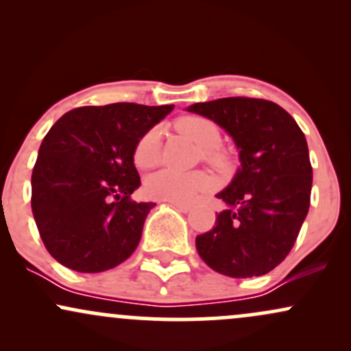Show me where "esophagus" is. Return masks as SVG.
I'll return each instance as SVG.
<instances>
[{
	"label": "esophagus",
	"instance_id": "esophagus-1",
	"mask_svg": "<svg viewBox=\"0 0 351 351\" xmlns=\"http://www.w3.org/2000/svg\"><path fill=\"white\" fill-rule=\"evenodd\" d=\"M170 203L173 204V206L178 208L180 211H183V213H188L189 209H191V204H188V203H178V201H170Z\"/></svg>",
	"mask_w": 351,
	"mask_h": 351
}]
</instances>
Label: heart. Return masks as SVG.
I'll return each mask as SVG.
<instances>
[{"instance_id":"heart-1","label":"heart","mask_w":351,"mask_h":351,"mask_svg":"<svg viewBox=\"0 0 351 351\" xmlns=\"http://www.w3.org/2000/svg\"><path fill=\"white\" fill-rule=\"evenodd\" d=\"M180 134L191 138L201 148V158L216 170H226L231 165V155L219 147V127L206 117L188 115L176 122ZM162 153V132L153 127L140 136L134 150V162L138 168H152L160 162ZM211 180L203 171L160 170L153 173L145 183L147 195L155 199L186 203L199 191H206Z\"/></svg>"}]
</instances>
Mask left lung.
I'll return each instance as SVG.
<instances>
[{"label": "left lung", "mask_w": 351, "mask_h": 351, "mask_svg": "<svg viewBox=\"0 0 351 351\" xmlns=\"http://www.w3.org/2000/svg\"><path fill=\"white\" fill-rule=\"evenodd\" d=\"M188 112L223 127L239 150L241 167L217 198L228 209L196 236L201 259L228 277L264 276L287 257L310 206L312 165L304 132L271 100L226 97Z\"/></svg>", "instance_id": "8db88e82"}]
</instances>
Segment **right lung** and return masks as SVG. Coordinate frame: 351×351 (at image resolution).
Wrapping results in <instances>:
<instances>
[{
    "label": "right lung",
    "mask_w": 351,
    "mask_h": 351,
    "mask_svg": "<svg viewBox=\"0 0 351 351\" xmlns=\"http://www.w3.org/2000/svg\"><path fill=\"white\" fill-rule=\"evenodd\" d=\"M171 110L119 102L74 108L52 125L33 168L31 208L58 263L95 274L134 254L155 206L130 198L140 186L135 145Z\"/></svg>",
    "instance_id": "add662e5"
}]
</instances>
